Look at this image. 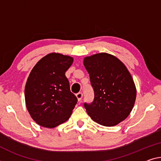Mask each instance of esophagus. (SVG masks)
<instances>
[{"label":"esophagus","instance_id":"esophagus-1","mask_svg":"<svg viewBox=\"0 0 161 161\" xmlns=\"http://www.w3.org/2000/svg\"><path fill=\"white\" fill-rule=\"evenodd\" d=\"M76 98H77L78 101L81 102V99H82V97H83V94L81 92H79L76 94Z\"/></svg>","mask_w":161,"mask_h":161}]
</instances>
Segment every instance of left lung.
Listing matches in <instances>:
<instances>
[{
  "mask_svg": "<svg viewBox=\"0 0 161 161\" xmlns=\"http://www.w3.org/2000/svg\"><path fill=\"white\" fill-rule=\"evenodd\" d=\"M84 65L94 92L92 103L84 104L87 114L107 127L125 119L133 108L136 87L124 64L113 55L99 53L85 57Z\"/></svg>",
  "mask_w": 161,
  "mask_h": 161,
  "instance_id": "1",
  "label": "left lung"
}]
</instances>
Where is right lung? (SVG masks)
Here are the masks:
<instances>
[{"mask_svg": "<svg viewBox=\"0 0 161 161\" xmlns=\"http://www.w3.org/2000/svg\"><path fill=\"white\" fill-rule=\"evenodd\" d=\"M74 58L58 53L43 57L32 69L25 86L31 117L40 126L53 128L69 118L77 98L70 91L65 72Z\"/></svg>", "mask_w": 161, "mask_h": 161, "instance_id": "add662e5", "label": "right lung"}]
</instances>
